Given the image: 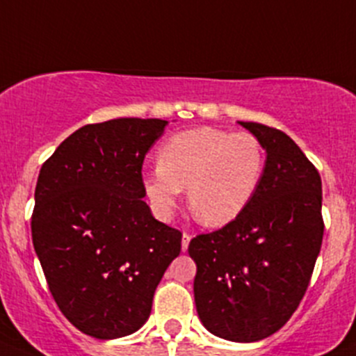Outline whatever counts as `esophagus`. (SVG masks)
<instances>
[{"instance_id":"1","label":"esophagus","mask_w":356,"mask_h":356,"mask_svg":"<svg viewBox=\"0 0 356 356\" xmlns=\"http://www.w3.org/2000/svg\"><path fill=\"white\" fill-rule=\"evenodd\" d=\"M189 241H191V234H188V232H184V234H182V251L188 250Z\"/></svg>"}]
</instances>
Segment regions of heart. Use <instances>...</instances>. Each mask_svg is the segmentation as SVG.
Wrapping results in <instances>:
<instances>
[{
	"label": "heart",
	"mask_w": 356,
	"mask_h": 356,
	"mask_svg": "<svg viewBox=\"0 0 356 356\" xmlns=\"http://www.w3.org/2000/svg\"><path fill=\"white\" fill-rule=\"evenodd\" d=\"M264 145L250 132L198 127L174 134L143 177L153 210L168 218L182 189L193 217L207 227L234 222L257 195L265 174Z\"/></svg>",
	"instance_id": "obj_1"
}]
</instances>
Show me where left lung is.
Wrapping results in <instances>:
<instances>
[{
  "instance_id": "obj_1",
  "label": "left lung",
  "mask_w": 356,
  "mask_h": 356,
  "mask_svg": "<svg viewBox=\"0 0 356 356\" xmlns=\"http://www.w3.org/2000/svg\"><path fill=\"white\" fill-rule=\"evenodd\" d=\"M239 124L264 145V181L234 222L193 238L188 251L201 324L222 339L253 343L289 321L310 284L324 236L322 181L288 134Z\"/></svg>"
}]
</instances>
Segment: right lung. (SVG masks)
Instances as JSON below:
<instances>
[{
	"mask_svg": "<svg viewBox=\"0 0 356 356\" xmlns=\"http://www.w3.org/2000/svg\"><path fill=\"white\" fill-rule=\"evenodd\" d=\"M167 120L113 118L70 134L42 163L32 243L56 305L81 332L115 339L152 314L182 234L143 198V161Z\"/></svg>",
	"mask_w": 356,
	"mask_h": 356,
	"instance_id": "right-lung-1",
	"label": "right lung"
}]
</instances>
